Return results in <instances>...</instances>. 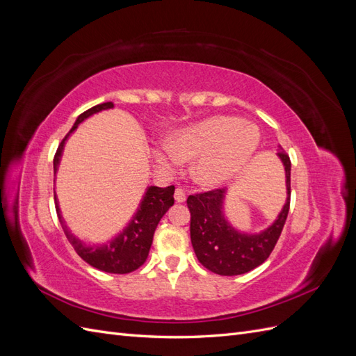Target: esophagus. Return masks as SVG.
<instances>
[{
    "label": "esophagus",
    "mask_w": 356,
    "mask_h": 356,
    "mask_svg": "<svg viewBox=\"0 0 356 356\" xmlns=\"http://www.w3.org/2000/svg\"><path fill=\"white\" fill-rule=\"evenodd\" d=\"M174 197H175V202H177V203L186 202V193H184V190H182V188H177Z\"/></svg>",
    "instance_id": "obj_1"
}]
</instances>
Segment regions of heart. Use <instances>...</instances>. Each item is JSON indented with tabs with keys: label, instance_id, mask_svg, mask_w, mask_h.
I'll return each mask as SVG.
<instances>
[{
	"label": "heart",
	"instance_id": "obj_1",
	"mask_svg": "<svg viewBox=\"0 0 356 356\" xmlns=\"http://www.w3.org/2000/svg\"><path fill=\"white\" fill-rule=\"evenodd\" d=\"M260 144L255 124L239 117L217 115L179 129L170 136L169 145L157 148L159 163L172 169L182 160L196 159L191 175L197 184L213 188L230 181L248 163Z\"/></svg>",
	"mask_w": 356,
	"mask_h": 356
}]
</instances>
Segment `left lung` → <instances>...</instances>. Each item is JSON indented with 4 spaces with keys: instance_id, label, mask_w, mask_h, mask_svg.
<instances>
[{
    "instance_id": "obj_1",
    "label": "left lung",
    "mask_w": 356,
    "mask_h": 356,
    "mask_svg": "<svg viewBox=\"0 0 356 356\" xmlns=\"http://www.w3.org/2000/svg\"><path fill=\"white\" fill-rule=\"evenodd\" d=\"M277 157L285 168L286 202L273 224L260 233H242L227 221L224 215L225 190L188 196L191 245L197 260L208 270L221 276L243 275L263 264L272 254L286 221L291 197V160L281 147Z\"/></svg>"
}]
</instances>
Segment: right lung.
<instances>
[{
  "mask_svg": "<svg viewBox=\"0 0 356 356\" xmlns=\"http://www.w3.org/2000/svg\"><path fill=\"white\" fill-rule=\"evenodd\" d=\"M113 106V102H104L92 106V108L77 117V120H75L71 131L62 139V143L56 149L55 159H53V170H55V175L58 172L63 147H65L68 136L79 127L80 123L86 120V118H89L90 115L99 111L110 110ZM174 186H169L165 188L156 186L148 187L141 203H139L136 213L134 215L132 220L129 221L124 230L122 233H118L108 243L104 245H86L83 241L77 238V236H74L68 230L65 221L62 218L56 195L55 204L63 233H65L67 239L72 245L75 252H77L86 263L106 273L126 275L136 270L138 267H141L145 263L149 248H152L153 243V236L157 224L161 220V217L168 212V209L174 204Z\"/></svg>",
  "mask_w": 356,
  "mask_h": 356,
  "instance_id": "1",
  "label": "right lung"
}]
</instances>
